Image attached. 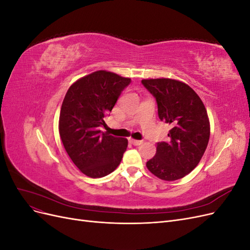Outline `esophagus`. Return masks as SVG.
I'll use <instances>...</instances> for the list:
<instances>
[{"instance_id": "1", "label": "esophagus", "mask_w": 250, "mask_h": 250, "mask_svg": "<svg viewBox=\"0 0 250 250\" xmlns=\"http://www.w3.org/2000/svg\"><path fill=\"white\" fill-rule=\"evenodd\" d=\"M129 141H130V143H131V144H133L134 146H139V145H141V144L143 143V141H140V140H133V139H130Z\"/></svg>"}]
</instances>
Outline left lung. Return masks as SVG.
I'll list each match as a JSON object with an SVG mask.
<instances>
[{
  "mask_svg": "<svg viewBox=\"0 0 250 250\" xmlns=\"http://www.w3.org/2000/svg\"><path fill=\"white\" fill-rule=\"evenodd\" d=\"M157 102L158 117L171 126L169 142L157 143L148 170L163 180L185 177L199 164L208 147L210 126L200 97L187 83L176 79H143Z\"/></svg>",
  "mask_w": 250,
  "mask_h": 250,
  "instance_id": "1",
  "label": "left lung"
}]
</instances>
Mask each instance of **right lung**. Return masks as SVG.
I'll list each match as a JSON object with an SVG mask.
<instances>
[{"label":"right lung","instance_id":"add662e5","mask_svg":"<svg viewBox=\"0 0 250 250\" xmlns=\"http://www.w3.org/2000/svg\"><path fill=\"white\" fill-rule=\"evenodd\" d=\"M130 78L100 70L75 81L67 89L59 115L63 147L76 167L92 178L116 170L128 145L127 139L102 132L104 116L111 111Z\"/></svg>","mask_w":250,"mask_h":250}]
</instances>
